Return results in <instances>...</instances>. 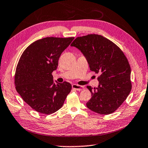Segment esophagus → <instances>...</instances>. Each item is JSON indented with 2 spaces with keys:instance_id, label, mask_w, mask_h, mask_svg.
<instances>
[{
  "instance_id": "esophagus-1",
  "label": "esophagus",
  "mask_w": 148,
  "mask_h": 148,
  "mask_svg": "<svg viewBox=\"0 0 148 148\" xmlns=\"http://www.w3.org/2000/svg\"><path fill=\"white\" fill-rule=\"evenodd\" d=\"M72 88L77 90V91H82L84 89V87L82 86H80V85H78V84H72Z\"/></svg>"
}]
</instances>
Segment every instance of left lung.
Returning a JSON list of instances; mask_svg holds the SVG:
<instances>
[{"instance_id": "left-lung-1", "label": "left lung", "mask_w": 148, "mask_h": 148, "mask_svg": "<svg viewBox=\"0 0 148 148\" xmlns=\"http://www.w3.org/2000/svg\"><path fill=\"white\" fill-rule=\"evenodd\" d=\"M71 46L84 54L90 70L99 73L98 87L87 86L92 96L86 103L87 108L105 115L115 112L132 89L131 68L124 53L112 41L98 34L77 37Z\"/></svg>"}]
</instances>
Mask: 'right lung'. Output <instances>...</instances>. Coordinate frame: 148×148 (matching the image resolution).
Listing matches in <instances>:
<instances>
[{
	"label": "right lung",
	"instance_id": "obj_1",
	"mask_svg": "<svg viewBox=\"0 0 148 148\" xmlns=\"http://www.w3.org/2000/svg\"><path fill=\"white\" fill-rule=\"evenodd\" d=\"M73 39H41L30 45L20 57L14 75L15 88L23 101L38 112H56L71 91L70 83L54 82L52 73L62 52Z\"/></svg>",
	"mask_w": 148,
	"mask_h": 148
}]
</instances>
